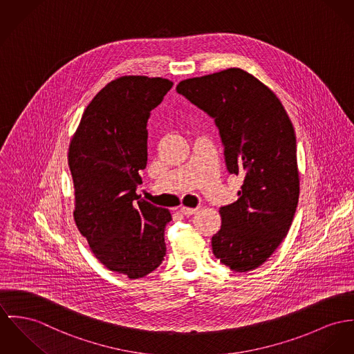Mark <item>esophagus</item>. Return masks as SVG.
<instances>
[{"mask_svg": "<svg viewBox=\"0 0 354 354\" xmlns=\"http://www.w3.org/2000/svg\"><path fill=\"white\" fill-rule=\"evenodd\" d=\"M199 210V207H187V206H182L180 207V212H182V214H185V216H192V214H195L196 212Z\"/></svg>", "mask_w": 354, "mask_h": 354, "instance_id": "1", "label": "esophagus"}]
</instances>
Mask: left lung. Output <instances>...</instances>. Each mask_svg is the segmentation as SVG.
<instances>
[{"mask_svg": "<svg viewBox=\"0 0 354 354\" xmlns=\"http://www.w3.org/2000/svg\"><path fill=\"white\" fill-rule=\"evenodd\" d=\"M176 91L214 120L229 174L244 178L239 199L219 207L212 246L232 271H252L284 240L297 212L292 122L272 90L241 68L182 81Z\"/></svg>", "mask_w": 354, "mask_h": 354, "instance_id": "1", "label": "left lung"}]
</instances>
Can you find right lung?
Instances as JSON below:
<instances>
[{"instance_id": "obj_1", "label": "right lung", "mask_w": 354, "mask_h": 354, "mask_svg": "<svg viewBox=\"0 0 354 354\" xmlns=\"http://www.w3.org/2000/svg\"><path fill=\"white\" fill-rule=\"evenodd\" d=\"M172 84L132 75L110 82L83 111L68 148L75 223L95 257L129 279L155 271L165 256L171 214L136 190L148 160L147 122Z\"/></svg>"}]
</instances>
